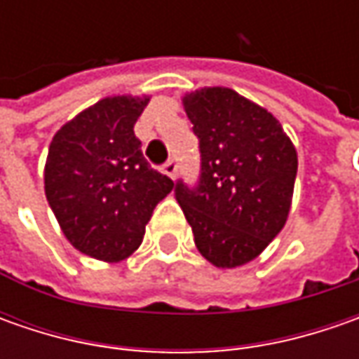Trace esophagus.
<instances>
[{
    "label": "esophagus",
    "instance_id": "34e87169",
    "mask_svg": "<svg viewBox=\"0 0 359 359\" xmlns=\"http://www.w3.org/2000/svg\"><path fill=\"white\" fill-rule=\"evenodd\" d=\"M161 172L165 173V175H170V177H175V173H177V161L175 159H168L163 165H161Z\"/></svg>",
    "mask_w": 359,
    "mask_h": 359
}]
</instances>
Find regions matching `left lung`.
Returning <instances> with one entry per match:
<instances>
[{
	"label": "left lung",
	"instance_id": "obj_1",
	"mask_svg": "<svg viewBox=\"0 0 359 359\" xmlns=\"http://www.w3.org/2000/svg\"><path fill=\"white\" fill-rule=\"evenodd\" d=\"M184 107L200 140L201 170L198 186L175 184V200L208 262L243 266L285 226L296 147L268 109L229 88L191 91Z\"/></svg>",
	"mask_w": 359,
	"mask_h": 359
}]
</instances>
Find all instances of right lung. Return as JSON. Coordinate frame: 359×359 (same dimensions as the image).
I'll return each mask as SVG.
<instances>
[{
  "instance_id": "add662e5",
  "label": "right lung",
  "mask_w": 359,
  "mask_h": 359,
  "mask_svg": "<svg viewBox=\"0 0 359 359\" xmlns=\"http://www.w3.org/2000/svg\"><path fill=\"white\" fill-rule=\"evenodd\" d=\"M149 97L100 100L57 131L46 161V198L81 254L121 262L144 240L154 208L173 182L151 170L133 126Z\"/></svg>"
}]
</instances>
